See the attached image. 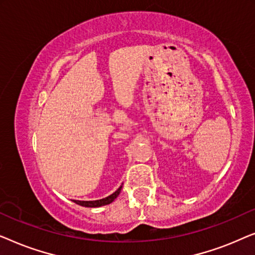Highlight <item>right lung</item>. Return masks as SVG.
Here are the masks:
<instances>
[{"label": "right lung", "instance_id": "obj_1", "mask_svg": "<svg viewBox=\"0 0 255 255\" xmlns=\"http://www.w3.org/2000/svg\"><path fill=\"white\" fill-rule=\"evenodd\" d=\"M121 190H122V186L118 188V189L115 191L114 194H111L110 196H108L106 198H102V200H96V201H76V200H74L73 202H74V203H76V204L81 205V207L99 208V207H102V205L110 204L111 202H114L115 198H117L118 195L121 194Z\"/></svg>", "mask_w": 255, "mask_h": 255}]
</instances>
